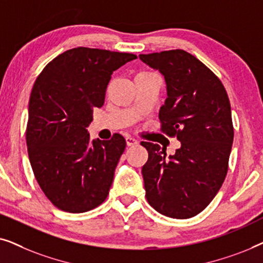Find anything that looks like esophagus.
Instances as JSON below:
<instances>
[{
	"label": "esophagus",
	"mask_w": 263,
	"mask_h": 263,
	"mask_svg": "<svg viewBox=\"0 0 263 263\" xmlns=\"http://www.w3.org/2000/svg\"><path fill=\"white\" fill-rule=\"evenodd\" d=\"M125 142H127V146H135L138 145V140H135L132 136H125Z\"/></svg>",
	"instance_id": "34e87169"
}]
</instances>
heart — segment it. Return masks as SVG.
I'll use <instances>...</instances> for the list:
<instances>
[{
  "label": "heart",
  "instance_id": "1",
  "mask_svg": "<svg viewBox=\"0 0 263 263\" xmlns=\"http://www.w3.org/2000/svg\"><path fill=\"white\" fill-rule=\"evenodd\" d=\"M140 74H148V73H140Z\"/></svg>",
  "mask_w": 263,
  "mask_h": 263
}]
</instances>
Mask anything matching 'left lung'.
I'll use <instances>...</instances> for the list:
<instances>
[{"label": "left lung", "mask_w": 263, "mask_h": 263, "mask_svg": "<svg viewBox=\"0 0 263 263\" xmlns=\"http://www.w3.org/2000/svg\"><path fill=\"white\" fill-rule=\"evenodd\" d=\"M139 57L165 79L161 130L181 142L172 156L157 143L141 142L148 151L142 166L147 201L166 217L192 218L214 199L228 174L233 142L228 93L213 71L184 50Z\"/></svg>", "instance_id": "obj_1"}]
</instances>
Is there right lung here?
Instances as JSON below:
<instances>
[{
    "label": "right lung",
    "mask_w": 263,
    "mask_h": 263,
    "mask_svg": "<svg viewBox=\"0 0 263 263\" xmlns=\"http://www.w3.org/2000/svg\"><path fill=\"white\" fill-rule=\"evenodd\" d=\"M133 53L75 48L61 53L35 80L28 104L26 142L39 186L60 210L84 213L106 199L125 140L89 138L111 75Z\"/></svg>",
    "instance_id": "right-lung-1"
}]
</instances>
